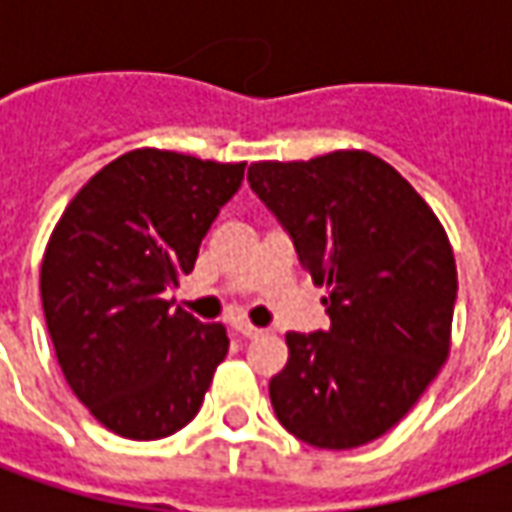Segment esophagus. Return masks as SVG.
<instances>
[{"label": "esophagus", "instance_id": "obj_1", "mask_svg": "<svg viewBox=\"0 0 512 512\" xmlns=\"http://www.w3.org/2000/svg\"><path fill=\"white\" fill-rule=\"evenodd\" d=\"M235 332L241 334V337H246V340H255V337L263 334V329H257V326H252V323L246 321H238L235 323Z\"/></svg>", "mask_w": 512, "mask_h": 512}]
</instances>
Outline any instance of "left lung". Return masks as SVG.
<instances>
[{
    "label": "left lung",
    "instance_id": "left-lung-1",
    "mask_svg": "<svg viewBox=\"0 0 512 512\" xmlns=\"http://www.w3.org/2000/svg\"><path fill=\"white\" fill-rule=\"evenodd\" d=\"M249 186L326 285V332H288L271 378L296 439L351 450L406 417L450 354L458 271L444 227L397 169L365 150L260 161Z\"/></svg>",
    "mask_w": 512,
    "mask_h": 512
}]
</instances>
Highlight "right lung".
<instances>
[{"label": "right lung", "mask_w": 512, "mask_h": 512, "mask_svg": "<svg viewBox=\"0 0 512 512\" xmlns=\"http://www.w3.org/2000/svg\"><path fill=\"white\" fill-rule=\"evenodd\" d=\"M246 164L131 150L87 180L51 233L40 299L73 395L134 441L197 417L227 356L222 323H200L167 293L241 189Z\"/></svg>", "instance_id": "obj_1"}]
</instances>
